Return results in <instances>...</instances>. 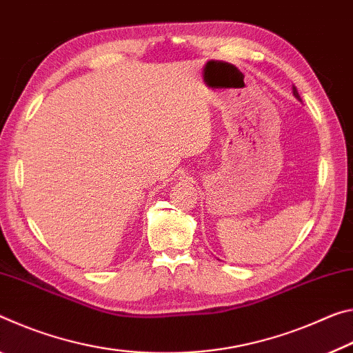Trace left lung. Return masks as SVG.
<instances>
[{"instance_id": "1", "label": "left lung", "mask_w": 353, "mask_h": 353, "mask_svg": "<svg viewBox=\"0 0 353 353\" xmlns=\"http://www.w3.org/2000/svg\"><path fill=\"white\" fill-rule=\"evenodd\" d=\"M292 94H294V97L297 98L299 101H302V98H300V95H299V92H297V89H296V85H292Z\"/></svg>"}]
</instances>
